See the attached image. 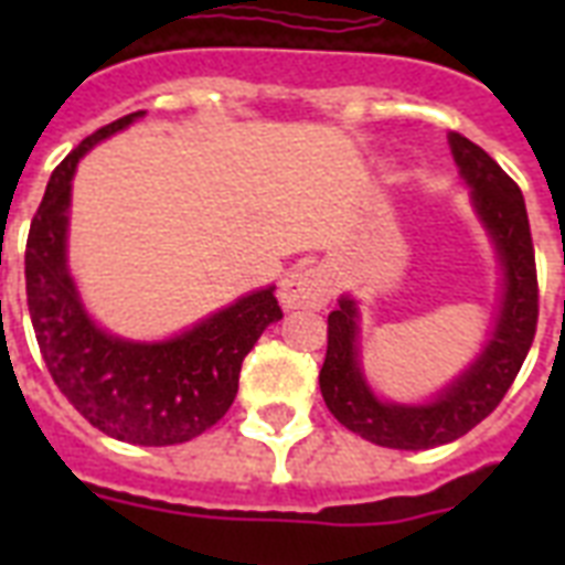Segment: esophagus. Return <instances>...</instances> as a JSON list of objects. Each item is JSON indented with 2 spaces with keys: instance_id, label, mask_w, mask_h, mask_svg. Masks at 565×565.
Segmentation results:
<instances>
[{
  "instance_id": "esophagus-1",
  "label": "esophagus",
  "mask_w": 565,
  "mask_h": 565,
  "mask_svg": "<svg viewBox=\"0 0 565 565\" xmlns=\"http://www.w3.org/2000/svg\"><path fill=\"white\" fill-rule=\"evenodd\" d=\"M334 292L331 273L322 266H296L292 273L284 275L281 281V305L284 308H326Z\"/></svg>"
}]
</instances>
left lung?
<instances>
[{"label": "left lung", "instance_id": "1", "mask_svg": "<svg viewBox=\"0 0 565 565\" xmlns=\"http://www.w3.org/2000/svg\"><path fill=\"white\" fill-rule=\"evenodd\" d=\"M460 175L472 188V204L490 231L501 269L504 292L501 310L492 328L490 343L481 358L448 384L428 404L381 402L366 384L358 363V305L343 296L340 308L328 317V352L319 390L334 419L375 446L419 451L443 443H455L490 416L534 343L536 317H540V290H536L534 239L527 225L522 190L481 146L463 135H448Z\"/></svg>", "mask_w": 565, "mask_h": 565}]
</instances>
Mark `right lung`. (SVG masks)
<instances>
[{
	"label": "right lung",
	"mask_w": 565,
	"mask_h": 565,
	"mask_svg": "<svg viewBox=\"0 0 565 565\" xmlns=\"http://www.w3.org/2000/svg\"><path fill=\"white\" fill-rule=\"evenodd\" d=\"M146 110L93 131L57 163L25 243V296L46 370L93 428L135 446H175L228 413L243 358L284 317L275 287L248 292L163 343H131L96 328L66 269L75 167Z\"/></svg>",
	"instance_id": "add662e5"
}]
</instances>
